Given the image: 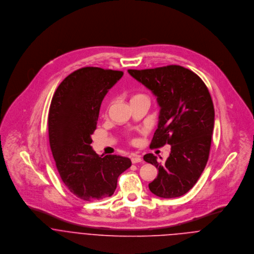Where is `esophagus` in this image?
Listing matches in <instances>:
<instances>
[{"instance_id": "obj_1", "label": "esophagus", "mask_w": 254, "mask_h": 254, "mask_svg": "<svg viewBox=\"0 0 254 254\" xmlns=\"http://www.w3.org/2000/svg\"><path fill=\"white\" fill-rule=\"evenodd\" d=\"M131 161H132V163L136 164V163H140V162H142L143 160H142V158H141V156H140V155L134 154V155H132V157H131Z\"/></svg>"}]
</instances>
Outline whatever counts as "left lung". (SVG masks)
<instances>
[{"instance_id": "left-lung-1", "label": "left lung", "mask_w": 254, "mask_h": 254, "mask_svg": "<svg viewBox=\"0 0 254 254\" xmlns=\"http://www.w3.org/2000/svg\"><path fill=\"white\" fill-rule=\"evenodd\" d=\"M128 72L152 92L160 107L150 147L171 145L164 164L152 153L144 156L158 169L148 188L159 197L181 196L195 185L208 160L215 116L209 91L199 76L180 65Z\"/></svg>"}]
</instances>
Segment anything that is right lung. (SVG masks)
Returning <instances> with one entry per match:
<instances>
[{"instance_id": "1", "label": "right lung", "mask_w": 254, "mask_h": 254, "mask_svg": "<svg viewBox=\"0 0 254 254\" xmlns=\"http://www.w3.org/2000/svg\"><path fill=\"white\" fill-rule=\"evenodd\" d=\"M123 72L83 67L58 87L49 110V140L57 169L77 197L91 201L111 196L117 179L132 162L120 155H99L91 144L102 102Z\"/></svg>"}]
</instances>
